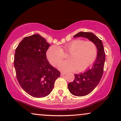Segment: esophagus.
I'll list each match as a JSON object with an SVG mask.
<instances>
[{
  "instance_id": "1",
  "label": "esophagus",
  "mask_w": 121,
  "mask_h": 121,
  "mask_svg": "<svg viewBox=\"0 0 121 121\" xmlns=\"http://www.w3.org/2000/svg\"><path fill=\"white\" fill-rule=\"evenodd\" d=\"M65 74V73H63V72H61L60 73V76H64V75Z\"/></svg>"
}]
</instances>
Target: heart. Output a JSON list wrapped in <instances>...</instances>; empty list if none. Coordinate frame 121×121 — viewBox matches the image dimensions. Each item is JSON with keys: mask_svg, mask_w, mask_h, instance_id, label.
<instances>
[{"mask_svg": "<svg viewBox=\"0 0 121 121\" xmlns=\"http://www.w3.org/2000/svg\"><path fill=\"white\" fill-rule=\"evenodd\" d=\"M64 52L69 53L68 60L60 63L59 69L64 72L76 69L81 72L91 65L97 56L96 45L91 41L73 40L61 48L58 45L50 47L47 51V57L52 65L56 66L64 57Z\"/></svg>", "mask_w": 121, "mask_h": 121, "instance_id": "1", "label": "heart"}]
</instances>
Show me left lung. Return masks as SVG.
Masks as SVG:
<instances>
[{"label":"left lung","instance_id":"left-lung-1","mask_svg":"<svg viewBox=\"0 0 121 121\" xmlns=\"http://www.w3.org/2000/svg\"><path fill=\"white\" fill-rule=\"evenodd\" d=\"M80 37L88 39L96 45L97 56L91 68L79 74H74V81L68 84L70 93L78 97L88 95L98 85L103 75L106 56L102 42L93 33L80 32L73 37Z\"/></svg>","mask_w":121,"mask_h":121}]
</instances>
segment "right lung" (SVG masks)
I'll use <instances>...</instances> for the list:
<instances>
[{
    "label": "right lung",
    "instance_id": "obj_1",
    "mask_svg": "<svg viewBox=\"0 0 121 121\" xmlns=\"http://www.w3.org/2000/svg\"><path fill=\"white\" fill-rule=\"evenodd\" d=\"M50 44L39 34L25 37L15 49L14 65L19 83L28 95L36 98L49 95L60 77L51 65L46 52Z\"/></svg>",
    "mask_w": 121,
    "mask_h": 121
}]
</instances>
